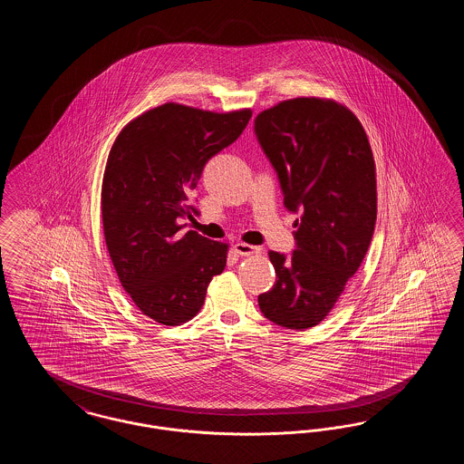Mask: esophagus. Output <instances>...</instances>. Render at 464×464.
Returning a JSON list of instances; mask_svg holds the SVG:
<instances>
[{
	"label": "esophagus",
	"instance_id": "34e87169",
	"mask_svg": "<svg viewBox=\"0 0 464 464\" xmlns=\"http://www.w3.org/2000/svg\"><path fill=\"white\" fill-rule=\"evenodd\" d=\"M233 248H235V252L238 254V256H252V254H257V252H261V248L259 246H254V245H248V243H235L233 245Z\"/></svg>",
	"mask_w": 464,
	"mask_h": 464
}]
</instances>
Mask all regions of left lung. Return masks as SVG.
Returning <instances> with one entry per match:
<instances>
[{"instance_id": "obj_1", "label": "left lung", "mask_w": 464, "mask_h": 464, "mask_svg": "<svg viewBox=\"0 0 464 464\" xmlns=\"http://www.w3.org/2000/svg\"><path fill=\"white\" fill-rule=\"evenodd\" d=\"M254 132L297 214L290 254L269 252L276 282L257 297L285 329L318 325L362 265L377 216L375 165L362 123L344 106L299 97L263 111Z\"/></svg>"}]
</instances>
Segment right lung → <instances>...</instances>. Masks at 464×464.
<instances>
[{"label":"right lung","instance_id":"add662e5","mask_svg":"<svg viewBox=\"0 0 464 464\" xmlns=\"http://www.w3.org/2000/svg\"><path fill=\"white\" fill-rule=\"evenodd\" d=\"M252 111L210 112L163 104L130 121L111 148L102 182V226L121 287L137 308L163 325L191 320L227 245L180 224L212 156L242 135Z\"/></svg>","mask_w":464,"mask_h":464}]
</instances>
